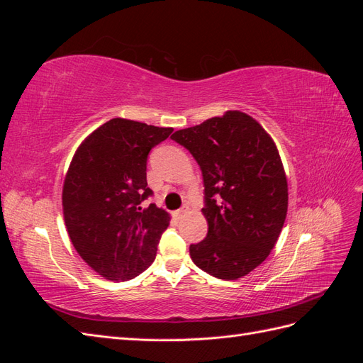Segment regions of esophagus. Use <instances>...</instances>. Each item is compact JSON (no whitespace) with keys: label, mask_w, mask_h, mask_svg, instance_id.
I'll return each mask as SVG.
<instances>
[{"label":"esophagus","mask_w":363,"mask_h":363,"mask_svg":"<svg viewBox=\"0 0 363 363\" xmlns=\"http://www.w3.org/2000/svg\"><path fill=\"white\" fill-rule=\"evenodd\" d=\"M186 213H188V208L183 207V208H179V211H175V212H174V216L177 218V219H182L183 216H186Z\"/></svg>","instance_id":"34e87169"}]
</instances>
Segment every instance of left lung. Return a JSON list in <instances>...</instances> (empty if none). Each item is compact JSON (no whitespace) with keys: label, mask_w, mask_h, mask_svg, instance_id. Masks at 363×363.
Masks as SVG:
<instances>
[{"label":"left lung","mask_w":363,"mask_h":363,"mask_svg":"<svg viewBox=\"0 0 363 363\" xmlns=\"http://www.w3.org/2000/svg\"><path fill=\"white\" fill-rule=\"evenodd\" d=\"M199 162L207 236L189 247L200 269L223 280L247 276L276 245L288 213V180L272 138L239 111L171 136Z\"/></svg>","instance_id":"1"}]
</instances>
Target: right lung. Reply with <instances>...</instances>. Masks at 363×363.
Listing matches in <instances>:
<instances>
[{
	"label": "right lung",
	"mask_w": 363,
	"mask_h": 363,
	"mask_svg": "<svg viewBox=\"0 0 363 363\" xmlns=\"http://www.w3.org/2000/svg\"><path fill=\"white\" fill-rule=\"evenodd\" d=\"M172 133L138 121L113 118L87 136L65 175L62 206L71 242L101 277L125 281L156 259L169 213L150 204L147 157Z\"/></svg>",
	"instance_id": "right-lung-1"
}]
</instances>
